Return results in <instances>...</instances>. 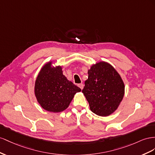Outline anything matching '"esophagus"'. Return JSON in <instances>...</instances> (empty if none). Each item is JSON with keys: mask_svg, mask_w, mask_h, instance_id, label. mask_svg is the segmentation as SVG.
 I'll list each match as a JSON object with an SVG mask.
<instances>
[{"mask_svg": "<svg viewBox=\"0 0 155 155\" xmlns=\"http://www.w3.org/2000/svg\"><path fill=\"white\" fill-rule=\"evenodd\" d=\"M78 86L81 88V90H82L83 89V87H84V85H83V84H78Z\"/></svg>", "mask_w": 155, "mask_h": 155, "instance_id": "1", "label": "esophagus"}]
</instances>
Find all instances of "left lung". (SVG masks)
Returning <instances> with one entry per match:
<instances>
[{"instance_id": "8db88e82", "label": "left lung", "mask_w": 155, "mask_h": 155, "mask_svg": "<svg viewBox=\"0 0 155 155\" xmlns=\"http://www.w3.org/2000/svg\"><path fill=\"white\" fill-rule=\"evenodd\" d=\"M82 90L91 112L106 117L113 114L125 94V84L120 74L107 61L93 64Z\"/></svg>"}]
</instances>
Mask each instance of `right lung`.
<instances>
[{
    "mask_svg": "<svg viewBox=\"0 0 155 155\" xmlns=\"http://www.w3.org/2000/svg\"><path fill=\"white\" fill-rule=\"evenodd\" d=\"M53 61L44 64L36 77L34 94L38 103L47 111L58 113L67 109L74 95L81 89L63 74L61 65Z\"/></svg>",
    "mask_w": 155,
    "mask_h": 155,
    "instance_id": "add662e5",
    "label": "right lung"
}]
</instances>
